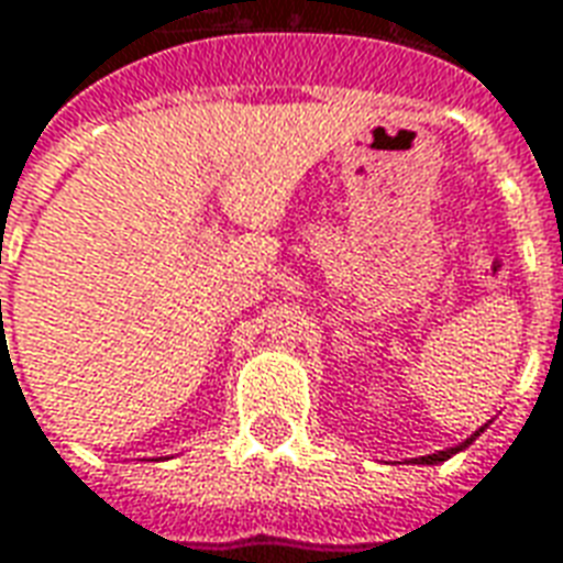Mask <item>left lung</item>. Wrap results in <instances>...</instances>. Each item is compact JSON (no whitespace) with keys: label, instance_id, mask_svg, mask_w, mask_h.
I'll list each match as a JSON object with an SVG mask.
<instances>
[{"label":"left lung","instance_id":"8db88e82","mask_svg":"<svg viewBox=\"0 0 563 563\" xmlns=\"http://www.w3.org/2000/svg\"><path fill=\"white\" fill-rule=\"evenodd\" d=\"M483 431H485V424H483V428H479V431H473V434L467 437V440H464V443H459V446L440 449V452H434V455H422V459H413V464H440V461L452 459V455H455V452H461V449H467V446H471L473 440H476V437L483 434Z\"/></svg>","mask_w":563,"mask_h":563}]
</instances>
